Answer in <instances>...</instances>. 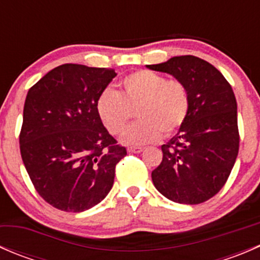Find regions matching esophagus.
<instances>
[{
    "mask_svg": "<svg viewBox=\"0 0 260 260\" xmlns=\"http://www.w3.org/2000/svg\"><path fill=\"white\" fill-rule=\"evenodd\" d=\"M142 151V147H128V152H131V153H141Z\"/></svg>",
    "mask_w": 260,
    "mask_h": 260,
    "instance_id": "obj_1",
    "label": "esophagus"
}]
</instances>
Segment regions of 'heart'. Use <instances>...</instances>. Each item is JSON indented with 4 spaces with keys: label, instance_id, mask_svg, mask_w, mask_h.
I'll return each mask as SVG.
<instances>
[{
    "label": "heart",
    "instance_id": "1",
    "mask_svg": "<svg viewBox=\"0 0 260 260\" xmlns=\"http://www.w3.org/2000/svg\"><path fill=\"white\" fill-rule=\"evenodd\" d=\"M133 111L140 120L123 132L127 145H145L170 137L183 124L190 111V93L183 81L166 79L151 70H138L120 83V91L106 89L96 101V112L111 135L124 129Z\"/></svg>",
    "mask_w": 260,
    "mask_h": 260
}]
</instances>
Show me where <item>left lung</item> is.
I'll list each match as a JSON object with an SVG mask.
<instances>
[{"label":"left lung","instance_id":"left-lung-1","mask_svg":"<svg viewBox=\"0 0 260 260\" xmlns=\"http://www.w3.org/2000/svg\"><path fill=\"white\" fill-rule=\"evenodd\" d=\"M147 68L183 81L190 93L187 118L177 135L161 146L164 157L152 171L154 187L175 203H205L225 185L239 152L232 85L210 62L192 55Z\"/></svg>","mask_w":260,"mask_h":260}]
</instances>
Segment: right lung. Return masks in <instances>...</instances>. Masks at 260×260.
<instances>
[{"label": "right lung", "mask_w": 260, "mask_h": 260, "mask_svg": "<svg viewBox=\"0 0 260 260\" xmlns=\"http://www.w3.org/2000/svg\"><path fill=\"white\" fill-rule=\"evenodd\" d=\"M117 75L109 68L62 64L26 95L20 152L39 195L54 208L81 212L101 203L127 154L96 112V101Z\"/></svg>", "instance_id": "right-lung-1"}]
</instances>
